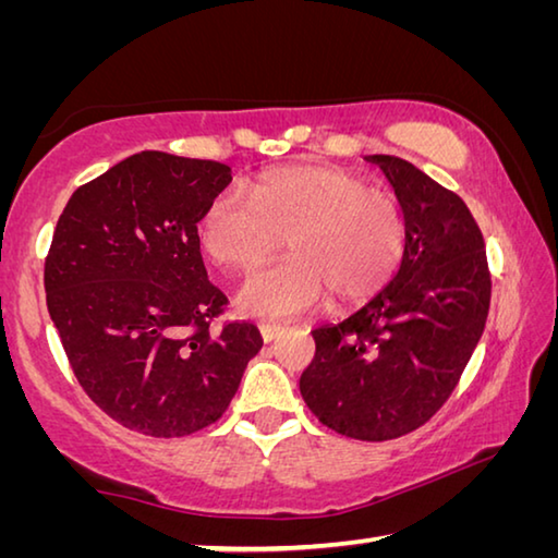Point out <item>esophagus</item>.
<instances>
[{
    "label": "esophagus",
    "mask_w": 558,
    "mask_h": 558,
    "mask_svg": "<svg viewBox=\"0 0 558 558\" xmlns=\"http://www.w3.org/2000/svg\"><path fill=\"white\" fill-rule=\"evenodd\" d=\"M286 332L280 325H260V337L263 342H276V339Z\"/></svg>",
    "instance_id": "1"
}]
</instances>
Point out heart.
<instances>
[{"label":"heart","mask_w":558,"mask_h":558,"mask_svg":"<svg viewBox=\"0 0 558 558\" xmlns=\"http://www.w3.org/2000/svg\"><path fill=\"white\" fill-rule=\"evenodd\" d=\"M288 239L290 258L253 276L235 298L243 315L286 319L329 292L337 310L364 305L399 272L409 226L401 204L339 167L272 169L253 186V204L223 192L206 206L199 241L216 266L248 272Z\"/></svg>","instance_id":"b5f03b06"}]
</instances>
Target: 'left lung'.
<instances>
[{"label": "left lung", "instance_id": "obj_1", "mask_svg": "<svg viewBox=\"0 0 558 558\" xmlns=\"http://www.w3.org/2000/svg\"><path fill=\"white\" fill-rule=\"evenodd\" d=\"M366 159L401 204L405 256L362 310L313 329L300 393L327 428L391 440L423 426L456 389L483 337L493 280L483 233L458 194L401 157Z\"/></svg>", "mask_w": 558, "mask_h": 558}]
</instances>
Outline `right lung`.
<instances>
[{
	"mask_svg": "<svg viewBox=\"0 0 558 558\" xmlns=\"http://www.w3.org/2000/svg\"><path fill=\"white\" fill-rule=\"evenodd\" d=\"M231 167L132 155L65 204L46 256V305L75 379L130 430L182 438L229 409L260 352L256 325L211 319L223 292L199 251L202 221Z\"/></svg>",
	"mask_w": 558,
	"mask_h": 558,
	"instance_id": "obj_1",
	"label": "right lung"
}]
</instances>
